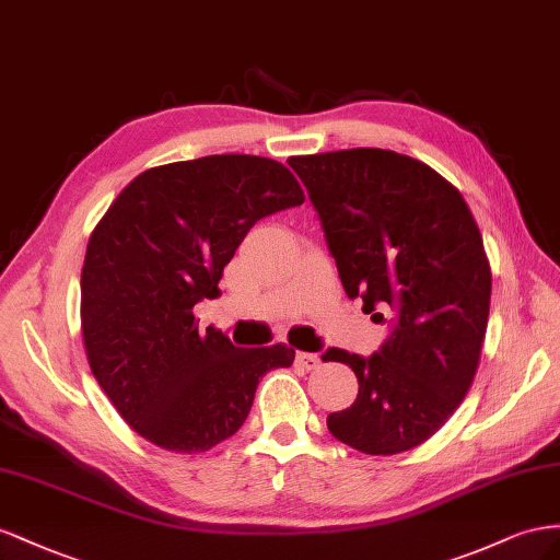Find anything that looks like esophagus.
<instances>
[{"label": "esophagus", "mask_w": 560, "mask_h": 560, "mask_svg": "<svg viewBox=\"0 0 560 560\" xmlns=\"http://www.w3.org/2000/svg\"><path fill=\"white\" fill-rule=\"evenodd\" d=\"M295 363L300 365L302 371H314V369H318V365H322V357L310 354V351H298Z\"/></svg>", "instance_id": "obj_1"}]
</instances>
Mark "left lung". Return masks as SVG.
I'll list each match as a JSON object with an SVG mask.
<instances>
[{
  "mask_svg": "<svg viewBox=\"0 0 560 560\" xmlns=\"http://www.w3.org/2000/svg\"><path fill=\"white\" fill-rule=\"evenodd\" d=\"M322 218L345 293L392 335L363 359L328 349L359 380L330 434L365 455L418 448L465 401L481 361L492 275L481 232L455 185L380 148L291 156Z\"/></svg>",
  "mask_w": 560,
  "mask_h": 560,
  "instance_id": "8db88e82",
  "label": "left lung"
}]
</instances>
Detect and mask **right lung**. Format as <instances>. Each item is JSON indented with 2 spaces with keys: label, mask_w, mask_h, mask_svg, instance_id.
<instances>
[{
  "label": "right lung",
  "mask_w": 560,
  "mask_h": 560,
  "mask_svg": "<svg viewBox=\"0 0 560 560\" xmlns=\"http://www.w3.org/2000/svg\"><path fill=\"white\" fill-rule=\"evenodd\" d=\"M302 201L275 159L211 154L142 171L109 203L82 267V335L93 377L142 439L211 451L244 424L260 377L293 363V347L199 330L191 310L220 295L255 222Z\"/></svg>",
  "instance_id": "add662e5"
}]
</instances>
